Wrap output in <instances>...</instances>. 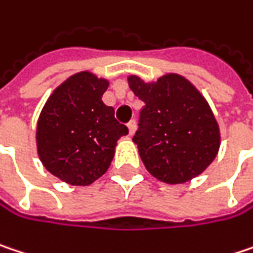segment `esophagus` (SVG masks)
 I'll return each mask as SVG.
<instances>
[{"mask_svg":"<svg viewBox=\"0 0 253 253\" xmlns=\"http://www.w3.org/2000/svg\"><path fill=\"white\" fill-rule=\"evenodd\" d=\"M127 127H128V134H130V136H133V134H134V131H136V122H134V120H131V122L127 125Z\"/></svg>","mask_w":253,"mask_h":253,"instance_id":"1","label":"esophagus"}]
</instances>
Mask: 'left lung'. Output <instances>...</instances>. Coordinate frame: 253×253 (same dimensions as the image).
Returning a JSON list of instances; mask_svg holds the SVG:
<instances>
[{
  "instance_id": "1",
  "label": "left lung",
  "mask_w": 253,
  "mask_h": 253,
  "mask_svg": "<svg viewBox=\"0 0 253 253\" xmlns=\"http://www.w3.org/2000/svg\"><path fill=\"white\" fill-rule=\"evenodd\" d=\"M130 89L145 103L133 142L152 176L184 184L216 159L221 136L210 104L191 81L165 74L153 82L128 75Z\"/></svg>"
}]
</instances>
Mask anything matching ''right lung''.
Masks as SVG:
<instances>
[{"label":"right lung","instance_id":"right-lung-1","mask_svg":"<svg viewBox=\"0 0 253 253\" xmlns=\"http://www.w3.org/2000/svg\"><path fill=\"white\" fill-rule=\"evenodd\" d=\"M108 80L81 71L59 84L43 105L36 127L37 155L60 181L86 187L107 172L117 140L128 128L103 103Z\"/></svg>","mask_w":253,"mask_h":253}]
</instances>
